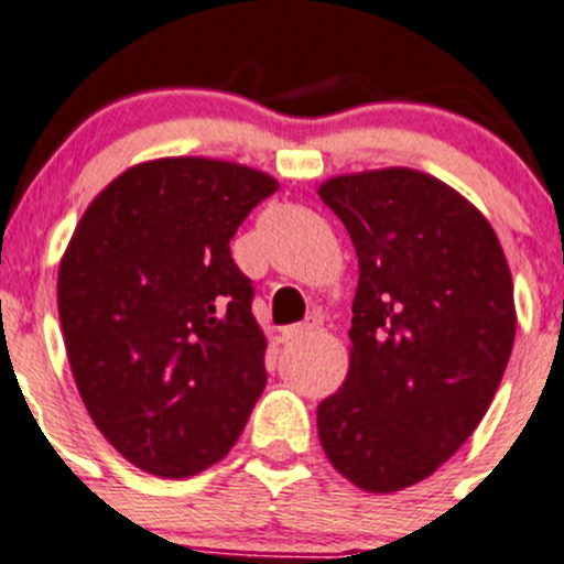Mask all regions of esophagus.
I'll use <instances>...</instances> for the list:
<instances>
[{
    "label": "esophagus",
    "instance_id": "esophagus-1",
    "mask_svg": "<svg viewBox=\"0 0 564 564\" xmlns=\"http://www.w3.org/2000/svg\"><path fill=\"white\" fill-rule=\"evenodd\" d=\"M315 329V321H305V324H294V326H286V329L281 332V339L283 343H296V339L307 337V334H313Z\"/></svg>",
    "mask_w": 564,
    "mask_h": 564
}]
</instances>
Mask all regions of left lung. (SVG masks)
I'll return each mask as SVG.
<instances>
[{"mask_svg":"<svg viewBox=\"0 0 564 564\" xmlns=\"http://www.w3.org/2000/svg\"><path fill=\"white\" fill-rule=\"evenodd\" d=\"M318 195L358 257L350 369L318 404L321 447L361 490H404L490 410L517 334L509 262L490 221L429 173H348Z\"/></svg>","mask_w":564,"mask_h":564,"instance_id":"8db88e82","label":"left lung"}]
</instances>
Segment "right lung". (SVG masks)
I'll use <instances>...</instances> for the list:
<instances>
[{"instance_id": "1", "label": "right lung", "mask_w": 564, "mask_h": 564, "mask_svg": "<svg viewBox=\"0 0 564 564\" xmlns=\"http://www.w3.org/2000/svg\"><path fill=\"white\" fill-rule=\"evenodd\" d=\"M275 189L227 160H150L98 192L66 246L58 315L74 382L141 471L214 466L264 391L268 339L230 240Z\"/></svg>"}]
</instances>
